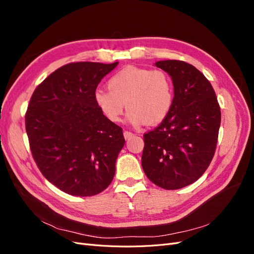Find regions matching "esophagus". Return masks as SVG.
Listing matches in <instances>:
<instances>
[{
	"mask_svg": "<svg viewBox=\"0 0 254 254\" xmlns=\"http://www.w3.org/2000/svg\"><path fill=\"white\" fill-rule=\"evenodd\" d=\"M134 134L132 133V132H130V131H127V130H125V131H124V137H125V139L127 140V139H130V137H131V136H133Z\"/></svg>",
	"mask_w": 254,
	"mask_h": 254,
	"instance_id": "1",
	"label": "esophagus"
}]
</instances>
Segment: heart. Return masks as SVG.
<instances>
[{
    "mask_svg": "<svg viewBox=\"0 0 254 254\" xmlns=\"http://www.w3.org/2000/svg\"><path fill=\"white\" fill-rule=\"evenodd\" d=\"M108 89H98L94 102L104 117L119 123L125 109L132 126L157 125L170 114L174 104L172 79L162 70L126 66L111 76Z\"/></svg>",
    "mask_w": 254,
    "mask_h": 254,
    "instance_id": "b5f03b06",
    "label": "heart"
}]
</instances>
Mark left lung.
<instances>
[{"label":"left lung","instance_id":"left-lung-1","mask_svg":"<svg viewBox=\"0 0 254 254\" xmlns=\"http://www.w3.org/2000/svg\"><path fill=\"white\" fill-rule=\"evenodd\" d=\"M172 77L174 104L167 118L144 137L142 167L147 178L165 190H178L203 175L214 157L220 107L210 81L181 60L155 64Z\"/></svg>","mask_w":254,"mask_h":254}]
</instances>
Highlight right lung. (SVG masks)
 <instances>
[{
	"label": "right lung",
	"mask_w": 254,
	"mask_h": 254,
	"mask_svg": "<svg viewBox=\"0 0 254 254\" xmlns=\"http://www.w3.org/2000/svg\"><path fill=\"white\" fill-rule=\"evenodd\" d=\"M119 63H73L36 88L25 114L33 158L54 186L73 196L106 190L125 144L123 129L98 110V83Z\"/></svg>",
	"instance_id": "1"
}]
</instances>
